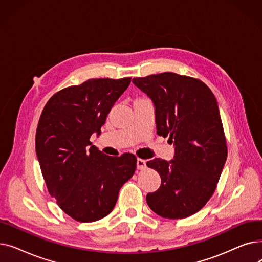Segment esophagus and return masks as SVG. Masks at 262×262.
I'll use <instances>...</instances> for the list:
<instances>
[{
    "label": "esophagus",
    "instance_id": "esophagus-1",
    "mask_svg": "<svg viewBox=\"0 0 262 262\" xmlns=\"http://www.w3.org/2000/svg\"><path fill=\"white\" fill-rule=\"evenodd\" d=\"M145 168H146V161L143 159H140V158L137 159V169L144 170Z\"/></svg>",
    "mask_w": 262,
    "mask_h": 262
}]
</instances>
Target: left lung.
Instances as JSON below:
<instances>
[{
    "label": "left lung",
    "mask_w": 262,
    "mask_h": 262,
    "mask_svg": "<svg viewBox=\"0 0 262 262\" xmlns=\"http://www.w3.org/2000/svg\"><path fill=\"white\" fill-rule=\"evenodd\" d=\"M133 84L153 102L157 134L169 136L174 147L173 159L146 163L161 177L146 203L167 219L194 214L213 194L227 158L215 96L203 81L172 72L133 78Z\"/></svg>",
    "instance_id": "left-lung-1"
}]
</instances>
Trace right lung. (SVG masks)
I'll return each instance as SVG.
<instances>
[{"mask_svg":"<svg viewBox=\"0 0 262 262\" xmlns=\"http://www.w3.org/2000/svg\"><path fill=\"white\" fill-rule=\"evenodd\" d=\"M130 77L94 78L54 94L40 116L36 154L50 194L78 222L113 211L119 191L134 175V154L108 156L90 142L127 89Z\"/></svg>","mask_w":262,"mask_h":262,"instance_id":"add662e5","label":"right lung"}]
</instances>
